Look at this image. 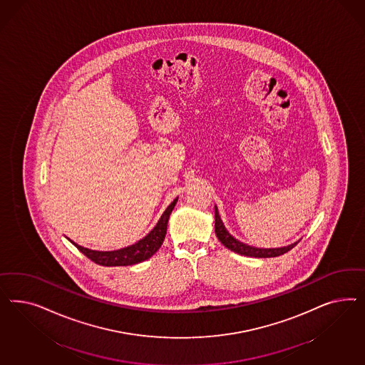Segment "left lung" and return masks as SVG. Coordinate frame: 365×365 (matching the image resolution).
<instances>
[{"mask_svg":"<svg viewBox=\"0 0 365 365\" xmlns=\"http://www.w3.org/2000/svg\"><path fill=\"white\" fill-rule=\"evenodd\" d=\"M215 234L218 237V240L221 241L223 246H226L227 249H230L234 253L238 255H246V257H255V258H270V257H278V255H284L289 252L290 249H293L297 242L282 246V247H270V249H264V247H255L250 246L246 243L238 241L237 238H234L230 232L226 230L223 222H222L218 207L215 206Z\"/></svg>","mask_w":365,"mask_h":365,"instance_id":"8db88e82","label":"left lung"}]
</instances>
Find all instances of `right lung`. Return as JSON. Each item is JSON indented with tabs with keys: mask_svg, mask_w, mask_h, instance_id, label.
<instances>
[{
	"mask_svg": "<svg viewBox=\"0 0 365 365\" xmlns=\"http://www.w3.org/2000/svg\"><path fill=\"white\" fill-rule=\"evenodd\" d=\"M177 202L178 198H175L168 205V207L162 214L160 220L155 225L154 229L145 237L139 240L138 242L125 246L123 249L110 250V252H99V250H91L87 247H83L72 241L71 242L73 243L83 255H87L91 261L101 266H128L143 262L150 257H153L165 241L168 218H170V214L174 210Z\"/></svg>",
	"mask_w": 365,
	"mask_h": 365,
	"instance_id": "right-lung-1",
	"label": "right lung"
}]
</instances>
